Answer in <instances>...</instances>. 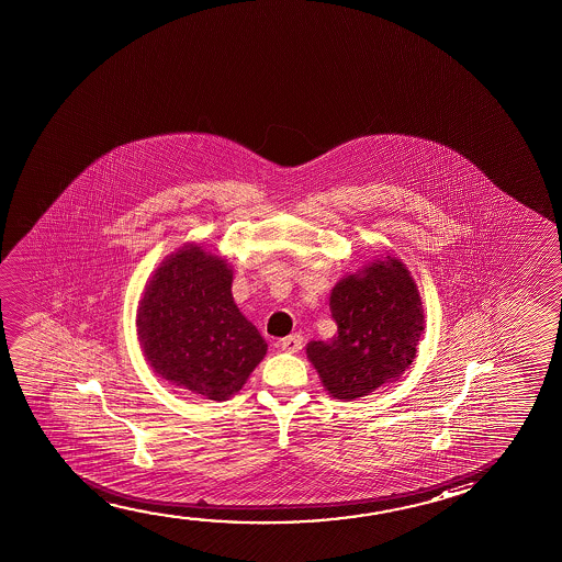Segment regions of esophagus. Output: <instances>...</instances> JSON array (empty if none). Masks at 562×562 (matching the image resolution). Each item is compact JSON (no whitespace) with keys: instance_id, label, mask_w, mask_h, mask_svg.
I'll return each mask as SVG.
<instances>
[{"instance_id":"obj_1","label":"esophagus","mask_w":562,"mask_h":562,"mask_svg":"<svg viewBox=\"0 0 562 562\" xmlns=\"http://www.w3.org/2000/svg\"><path fill=\"white\" fill-rule=\"evenodd\" d=\"M302 346L303 338L300 334H293V336H288V338L280 340V348L288 351V353H297V351L302 350Z\"/></svg>"}]
</instances>
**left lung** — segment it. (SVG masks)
Listing matches in <instances>:
<instances>
[{"instance_id":"8db88e82","label":"left lung","mask_w":562,"mask_h":562,"mask_svg":"<svg viewBox=\"0 0 562 562\" xmlns=\"http://www.w3.org/2000/svg\"><path fill=\"white\" fill-rule=\"evenodd\" d=\"M330 313L338 333L305 350L333 398L369 396L412 366L425 330L424 303L402 260L386 255L340 278Z\"/></svg>"}]
</instances>
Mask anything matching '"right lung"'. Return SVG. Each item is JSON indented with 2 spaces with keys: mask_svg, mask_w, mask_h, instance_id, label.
I'll list each match as a JSON object with an SVG mask.
<instances>
[{
  "mask_svg": "<svg viewBox=\"0 0 562 562\" xmlns=\"http://www.w3.org/2000/svg\"><path fill=\"white\" fill-rule=\"evenodd\" d=\"M234 270L224 257L186 244L160 262L138 302L137 334L164 381L228 400L267 356V342L237 310Z\"/></svg>",
  "mask_w": 562,
  "mask_h": 562,
  "instance_id": "right-lung-1",
  "label": "right lung"
}]
</instances>
